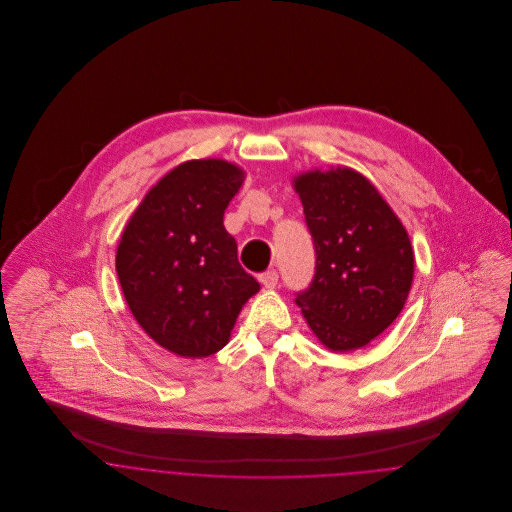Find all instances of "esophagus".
Instances as JSON below:
<instances>
[{"mask_svg":"<svg viewBox=\"0 0 512 512\" xmlns=\"http://www.w3.org/2000/svg\"><path fill=\"white\" fill-rule=\"evenodd\" d=\"M260 282L266 290H274L278 286V272L276 270H268L260 276Z\"/></svg>","mask_w":512,"mask_h":512,"instance_id":"1","label":"esophagus"}]
</instances>
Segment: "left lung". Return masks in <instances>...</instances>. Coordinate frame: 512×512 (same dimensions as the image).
I'll use <instances>...</instances> for the list:
<instances>
[{"label": "left lung", "instance_id": "obj_1", "mask_svg": "<svg viewBox=\"0 0 512 512\" xmlns=\"http://www.w3.org/2000/svg\"><path fill=\"white\" fill-rule=\"evenodd\" d=\"M315 246V274L295 303L335 353L368 345L402 311L414 280L406 228L376 187L349 167L293 179Z\"/></svg>", "mask_w": 512, "mask_h": 512}]
</instances>
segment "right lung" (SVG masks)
<instances>
[{
    "label": "right lung",
    "mask_w": 512,
    "mask_h": 512,
    "mask_svg": "<svg viewBox=\"0 0 512 512\" xmlns=\"http://www.w3.org/2000/svg\"><path fill=\"white\" fill-rule=\"evenodd\" d=\"M242 181L244 171L224 159L185 161L147 191L122 232L116 272L130 311L179 357L220 351L260 290L222 224Z\"/></svg>",
    "instance_id": "right-lung-1"
}]
</instances>
